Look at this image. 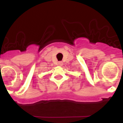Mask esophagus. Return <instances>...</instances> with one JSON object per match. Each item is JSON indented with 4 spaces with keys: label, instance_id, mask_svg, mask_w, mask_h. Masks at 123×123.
Segmentation results:
<instances>
[{
    "label": "esophagus",
    "instance_id": "obj_1",
    "mask_svg": "<svg viewBox=\"0 0 123 123\" xmlns=\"http://www.w3.org/2000/svg\"><path fill=\"white\" fill-rule=\"evenodd\" d=\"M58 65H59L60 67H62V66H63V63L62 62H59L58 63Z\"/></svg>",
    "mask_w": 123,
    "mask_h": 123
}]
</instances>
